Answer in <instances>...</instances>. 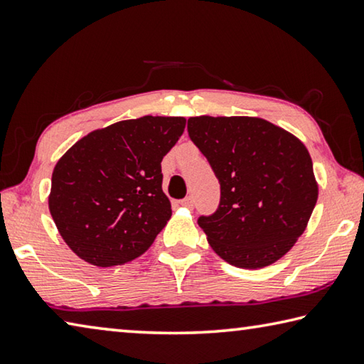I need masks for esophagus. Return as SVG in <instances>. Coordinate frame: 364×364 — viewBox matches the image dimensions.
I'll return each instance as SVG.
<instances>
[{
	"label": "esophagus",
	"instance_id": "esophagus-1",
	"mask_svg": "<svg viewBox=\"0 0 364 364\" xmlns=\"http://www.w3.org/2000/svg\"><path fill=\"white\" fill-rule=\"evenodd\" d=\"M178 203H181V206L188 208V209H192L193 205H195V201H193L192 196H187V198H183V200H181Z\"/></svg>",
	"mask_w": 364,
	"mask_h": 364
}]
</instances>
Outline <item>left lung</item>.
<instances>
[{"label":"left lung","instance_id":"8db88e82","mask_svg":"<svg viewBox=\"0 0 364 364\" xmlns=\"http://www.w3.org/2000/svg\"><path fill=\"white\" fill-rule=\"evenodd\" d=\"M187 129L220 186L218 209L198 218L209 245L241 269L277 262L304 233L316 205L309 150L260 118L193 117Z\"/></svg>","mask_w":364,"mask_h":364}]
</instances>
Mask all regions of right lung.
Segmentation results:
<instances>
[{"instance_id": "right-lung-1", "label": "right lung", "mask_w": 364, "mask_h": 364, "mask_svg": "<svg viewBox=\"0 0 364 364\" xmlns=\"http://www.w3.org/2000/svg\"><path fill=\"white\" fill-rule=\"evenodd\" d=\"M182 117L119 121L78 140L53 172L49 211L76 256L97 267L131 262L171 218L161 161Z\"/></svg>"}]
</instances>
